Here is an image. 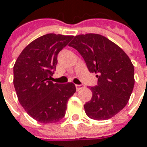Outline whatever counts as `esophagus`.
<instances>
[{"mask_svg":"<svg viewBox=\"0 0 147 147\" xmlns=\"http://www.w3.org/2000/svg\"><path fill=\"white\" fill-rule=\"evenodd\" d=\"M76 90L79 91V90H80L81 89H83L84 86L81 85V84H76Z\"/></svg>","mask_w":147,"mask_h":147,"instance_id":"1","label":"esophagus"}]
</instances>
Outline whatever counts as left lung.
Listing matches in <instances>:
<instances>
[{
    "label": "left lung",
    "instance_id": "left-lung-1",
    "mask_svg": "<svg viewBox=\"0 0 147 147\" xmlns=\"http://www.w3.org/2000/svg\"><path fill=\"white\" fill-rule=\"evenodd\" d=\"M69 46L83 57L90 72L98 74L91 100L84 106L90 119L105 120L119 113L129 102L134 86V67L122 49L99 34L76 36Z\"/></svg>",
    "mask_w": 147,
    "mask_h": 147
}]
</instances>
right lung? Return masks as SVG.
Listing matches in <instances>:
<instances>
[{"label": "right lung", "instance_id": "1", "mask_svg": "<svg viewBox=\"0 0 147 147\" xmlns=\"http://www.w3.org/2000/svg\"><path fill=\"white\" fill-rule=\"evenodd\" d=\"M73 36L49 33L27 45L13 66V85L21 106L33 119L56 123L65 116L68 99L76 89L73 83L53 84L49 80L58 54Z\"/></svg>", "mask_w": 147, "mask_h": 147}]
</instances>
